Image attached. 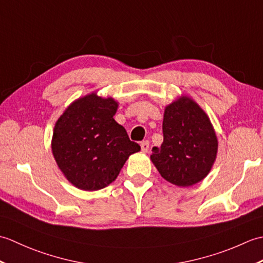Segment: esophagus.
Masks as SVG:
<instances>
[{"label": "esophagus", "instance_id": "34e87169", "mask_svg": "<svg viewBox=\"0 0 263 263\" xmlns=\"http://www.w3.org/2000/svg\"><path fill=\"white\" fill-rule=\"evenodd\" d=\"M141 150L143 153H148V150H149V141H142L141 142Z\"/></svg>", "mask_w": 263, "mask_h": 263}]
</instances>
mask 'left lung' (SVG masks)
<instances>
[{
    "label": "left lung",
    "mask_w": 263,
    "mask_h": 263,
    "mask_svg": "<svg viewBox=\"0 0 263 263\" xmlns=\"http://www.w3.org/2000/svg\"><path fill=\"white\" fill-rule=\"evenodd\" d=\"M164 141L150 156L161 177L186 187L209 174L217 157L218 140L209 116L187 96L167 105L163 121Z\"/></svg>",
    "instance_id": "obj_1"
}]
</instances>
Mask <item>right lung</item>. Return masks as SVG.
Wrapping results in <instances>:
<instances>
[{
  "mask_svg": "<svg viewBox=\"0 0 263 263\" xmlns=\"http://www.w3.org/2000/svg\"><path fill=\"white\" fill-rule=\"evenodd\" d=\"M119 103L96 92L76 99L55 123L52 153L59 168L72 185L97 191L116 180L140 146L128 139L115 115Z\"/></svg>",
  "mask_w": 263,
  "mask_h": 263,
  "instance_id": "right-lung-1",
  "label": "right lung"
}]
</instances>
